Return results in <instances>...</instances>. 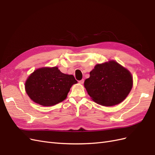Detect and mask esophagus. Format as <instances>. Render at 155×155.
I'll return each mask as SVG.
<instances>
[{"label":"esophagus","mask_w":155,"mask_h":155,"mask_svg":"<svg viewBox=\"0 0 155 155\" xmlns=\"http://www.w3.org/2000/svg\"><path fill=\"white\" fill-rule=\"evenodd\" d=\"M79 83H80V84H83V83H84V79H81V81H79Z\"/></svg>","instance_id":"1"}]
</instances>
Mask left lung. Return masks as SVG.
<instances>
[{"mask_svg":"<svg viewBox=\"0 0 155 155\" xmlns=\"http://www.w3.org/2000/svg\"><path fill=\"white\" fill-rule=\"evenodd\" d=\"M133 76L129 70L114 60L97 64L84 87L97 104L110 107L122 102L132 89Z\"/></svg>","mask_w":155,"mask_h":155,"instance_id":"obj_1","label":"left lung"}]
</instances>
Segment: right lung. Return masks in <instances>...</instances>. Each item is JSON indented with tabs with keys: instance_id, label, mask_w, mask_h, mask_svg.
I'll use <instances>...</instances> for the list:
<instances>
[{
	"instance_id": "add662e5",
	"label": "right lung",
	"mask_w": 155,
	"mask_h": 155,
	"mask_svg": "<svg viewBox=\"0 0 155 155\" xmlns=\"http://www.w3.org/2000/svg\"><path fill=\"white\" fill-rule=\"evenodd\" d=\"M77 83L73 75L62 73L58 67H42L27 78L25 91L36 104L53 106L66 99L70 88Z\"/></svg>"
}]
</instances>
